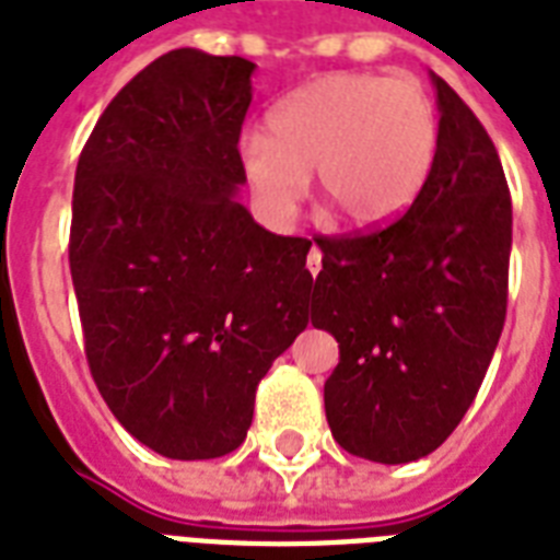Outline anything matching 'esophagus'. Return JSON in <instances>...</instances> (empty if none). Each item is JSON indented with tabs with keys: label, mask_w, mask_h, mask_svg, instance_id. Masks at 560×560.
Masks as SVG:
<instances>
[{
	"label": "esophagus",
	"mask_w": 560,
	"mask_h": 560,
	"mask_svg": "<svg viewBox=\"0 0 560 560\" xmlns=\"http://www.w3.org/2000/svg\"><path fill=\"white\" fill-rule=\"evenodd\" d=\"M307 270H311V276H316V272L323 270V249L319 246H311V253H307Z\"/></svg>",
	"instance_id": "esophagus-1"
}]
</instances>
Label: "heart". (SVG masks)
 <instances>
[{"instance_id": "1", "label": "heart", "mask_w": 560, "mask_h": 560, "mask_svg": "<svg viewBox=\"0 0 560 560\" xmlns=\"http://www.w3.org/2000/svg\"><path fill=\"white\" fill-rule=\"evenodd\" d=\"M439 144V109L416 78L334 72L288 92L267 116V136L241 139V168L276 223L293 218L314 171L319 202L349 226L374 229L421 197Z\"/></svg>"}]
</instances>
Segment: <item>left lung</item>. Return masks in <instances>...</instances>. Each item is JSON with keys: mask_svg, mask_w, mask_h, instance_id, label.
Masks as SVG:
<instances>
[{"mask_svg": "<svg viewBox=\"0 0 560 560\" xmlns=\"http://www.w3.org/2000/svg\"><path fill=\"white\" fill-rule=\"evenodd\" d=\"M433 177L389 226L316 235L311 323L340 342L325 416L342 451L400 465L433 453L468 412L509 302L512 194L470 107L433 74Z\"/></svg>", "mask_w": 560, "mask_h": 560, "instance_id": "1", "label": "left lung"}]
</instances>
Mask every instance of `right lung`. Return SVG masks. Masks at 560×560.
Here are the masks:
<instances>
[{
  "label": "right lung",
  "mask_w": 560,
  "mask_h": 560,
  "mask_svg": "<svg viewBox=\"0 0 560 560\" xmlns=\"http://www.w3.org/2000/svg\"><path fill=\"white\" fill-rule=\"evenodd\" d=\"M255 63L174 48L101 113L72 194L83 349L127 433L168 459L246 439L255 389L305 331L307 237L235 200Z\"/></svg>",
  "instance_id": "1"
}]
</instances>
